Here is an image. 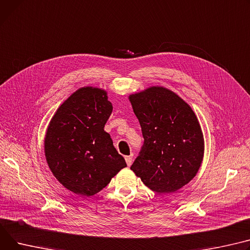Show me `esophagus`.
Listing matches in <instances>:
<instances>
[{
  "mask_svg": "<svg viewBox=\"0 0 250 250\" xmlns=\"http://www.w3.org/2000/svg\"><path fill=\"white\" fill-rule=\"evenodd\" d=\"M125 162H126V165L127 166H130L131 163H132V156H125Z\"/></svg>",
  "mask_w": 250,
  "mask_h": 250,
  "instance_id": "1",
  "label": "esophagus"
}]
</instances>
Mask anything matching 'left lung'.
<instances>
[{"mask_svg":"<svg viewBox=\"0 0 250 250\" xmlns=\"http://www.w3.org/2000/svg\"><path fill=\"white\" fill-rule=\"evenodd\" d=\"M140 122L144 145L130 169L157 193H172L196 176L204 140L192 108L173 91L160 86L129 95Z\"/></svg>","mask_w":250,"mask_h":250,"instance_id":"1","label":"left lung"}]
</instances>
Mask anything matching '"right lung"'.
Instances as JSON below:
<instances>
[{
  "mask_svg": "<svg viewBox=\"0 0 250 250\" xmlns=\"http://www.w3.org/2000/svg\"><path fill=\"white\" fill-rule=\"evenodd\" d=\"M111 111L104 90L82 87L60 105L48 125L47 164L61 184L77 195L98 193L126 167L104 131Z\"/></svg>",
  "mask_w": 250,
  "mask_h": 250,
  "instance_id": "obj_1",
  "label": "right lung"
}]
</instances>
